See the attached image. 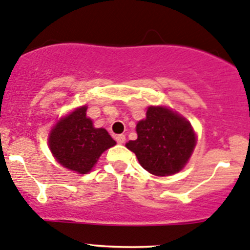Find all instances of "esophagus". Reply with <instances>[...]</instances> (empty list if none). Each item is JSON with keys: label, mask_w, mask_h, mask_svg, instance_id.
<instances>
[{"label": "esophagus", "mask_w": 250, "mask_h": 250, "mask_svg": "<svg viewBox=\"0 0 250 250\" xmlns=\"http://www.w3.org/2000/svg\"><path fill=\"white\" fill-rule=\"evenodd\" d=\"M115 140H117V142L119 143V144H123V143H125V135H118L117 137H115Z\"/></svg>", "instance_id": "34e87169"}]
</instances>
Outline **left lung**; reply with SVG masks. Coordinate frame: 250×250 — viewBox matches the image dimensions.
Wrapping results in <instances>:
<instances>
[{
	"mask_svg": "<svg viewBox=\"0 0 250 250\" xmlns=\"http://www.w3.org/2000/svg\"><path fill=\"white\" fill-rule=\"evenodd\" d=\"M137 140L126 148L136 154L141 166L155 176L179 172L191 156L196 136L185 118L163 106H150L146 119L136 126Z\"/></svg>",
	"mask_w": 250,
	"mask_h": 250,
	"instance_id": "obj_1",
	"label": "left lung"
}]
</instances>
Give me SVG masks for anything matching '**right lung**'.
<instances>
[{
	"label": "right lung",
	"instance_id": "add662e5",
	"mask_svg": "<svg viewBox=\"0 0 250 250\" xmlns=\"http://www.w3.org/2000/svg\"><path fill=\"white\" fill-rule=\"evenodd\" d=\"M86 106L61 118L49 133V148L59 164L79 174H86L104 150L115 146L104 128L94 127L86 117Z\"/></svg>",
	"mask_w": 250,
	"mask_h": 250
}]
</instances>
